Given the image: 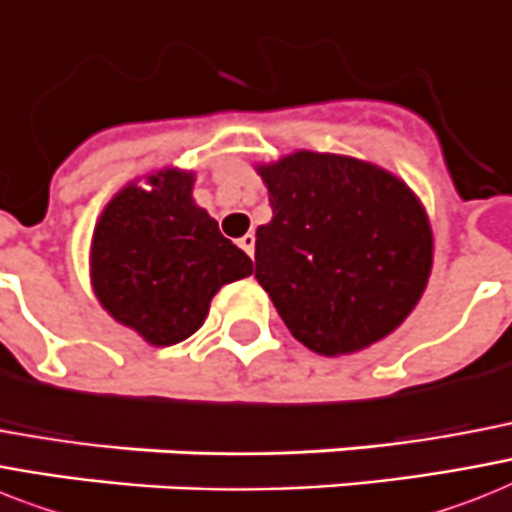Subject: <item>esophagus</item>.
Returning a JSON list of instances; mask_svg holds the SVG:
<instances>
[{
    "label": "esophagus",
    "mask_w": 512,
    "mask_h": 512,
    "mask_svg": "<svg viewBox=\"0 0 512 512\" xmlns=\"http://www.w3.org/2000/svg\"><path fill=\"white\" fill-rule=\"evenodd\" d=\"M239 247H242L249 257L255 255V234H244L242 239H239Z\"/></svg>",
    "instance_id": "esophagus-1"
}]
</instances>
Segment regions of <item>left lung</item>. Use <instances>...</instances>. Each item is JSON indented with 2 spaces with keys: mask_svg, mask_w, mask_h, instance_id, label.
<instances>
[{
  "mask_svg": "<svg viewBox=\"0 0 512 512\" xmlns=\"http://www.w3.org/2000/svg\"><path fill=\"white\" fill-rule=\"evenodd\" d=\"M257 173L273 218L257 228L255 278L294 339L336 357L392 334L418 305L434 260L429 215L405 181L307 149Z\"/></svg>",
  "mask_w": 512,
  "mask_h": 512,
  "instance_id": "1",
  "label": "left lung"
}]
</instances>
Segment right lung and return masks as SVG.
<instances>
[{
	"mask_svg": "<svg viewBox=\"0 0 512 512\" xmlns=\"http://www.w3.org/2000/svg\"><path fill=\"white\" fill-rule=\"evenodd\" d=\"M107 202L91 239V286L107 313L155 347L189 339L223 284L252 260L191 199L194 173L157 170Z\"/></svg>",
	"mask_w": 512,
	"mask_h": 512,
	"instance_id": "obj_1",
	"label": "right lung"
}]
</instances>
